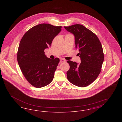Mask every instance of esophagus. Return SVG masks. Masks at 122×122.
Listing matches in <instances>:
<instances>
[{
  "label": "esophagus",
  "mask_w": 122,
  "mask_h": 122,
  "mask_svg": "<svg viewBox=\"0 0 122 122\" xmlns=\"http://www.w3.org/2000/svg\"><path fill=\"white\" fill-rule=\"evenodd\" d=\"M65 62V60L64 59H61L60 60V63H64Z\"/></svg>",
  "instance_id": "1"
}]
</instances>
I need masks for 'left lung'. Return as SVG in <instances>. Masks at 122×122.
I'll use <instances>...</instances> for the list:
<instances>
[{
  "mask_svg": "<svg viewBox=\"0 0 122 122\" xmlns=\"http://www.w3.org/2000/svg\"><path fill=\"white\" fill-rule=\"evenodd\" d=\"M64 27L74 35L76 48L79 49L81 60L80 64L67 61L70 66L67 79L76 86H87L95 81L101 70L104 61L101 43L97 35L83 25L76 24Z\"/></svg>",
  "mask_w": 122,
  "mask_h": 122,
  "instance_id": "left-lung-1",
  "label": "left lung"
}]
</instances>
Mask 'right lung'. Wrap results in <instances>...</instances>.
<instances>
[{
    "mask_svg": "<svg viewBox=\"0 0 122 122\" xmlns=\"http://www.w3.org/2000/svg\"><path fill=\"white\" fill-rule=\"evenodd\" d=\"M61 28L49 24H39L29 29L20 40L18 63L25 79L34 87H44L52 81L59 59L47 58L44 51L51 46Z\"/></svg>",
    "mask_w": 122,
    "mask_h": 122,
    "instance_id": "1",
    "label": "right lung"
}]
</instances>
